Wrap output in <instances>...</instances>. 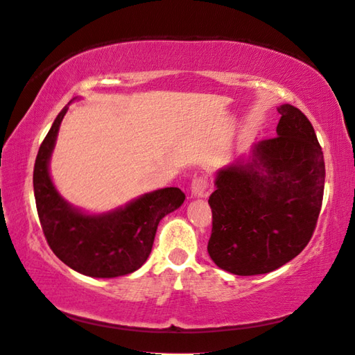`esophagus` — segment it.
<instances>
[{
  "instance_id": "1",
  "label": "esophagus",
  "mask_w": 355,
  "mask_h": 355,
  "mask_svg": "<svg viewBox=\"0 0 355 355\" xmlns=\"http://www.w3.org/2000/svg\"><path fill=\"white\" fill-rule=\"evenodd\" d=\"M190 190H191V195L195 198H204L207 195V190H209V178L205 175L195 176L191 180Z\"/></svg>"
}]
</instances>
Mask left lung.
I'll return each mask as SVG.
<instances>
[{
  "label": "left lung",
  "mask_w": 355,
  "mask_h": 355,
  "mask_svg": "<svg viewBox=\"0 0 355 355\" xmlns=\"http://www.w3.org/2000/svg\"><path fill=\"white\" fill-rule=\"evenodd\" d=\"M277 137L253 145L252 156L220 168L211 207L210 258L241 277L269 273L309 243L322 210L324 159L302 111L282 105Z\"/></svg>",
  "instance_id": "obj_1"
}]
</instances>
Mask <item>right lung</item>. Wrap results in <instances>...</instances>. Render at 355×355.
<instances>
[{
	"label": "right lung",
	"mask_w": 355,
	"mask_h": 355,
	"mask_svg": "<svg viewBox=\"0 0 355 355\" xmlns=\"http://www.w3.org/2000/svg\"><path fill=\"white\" fill-rule=\"evenodd\" d=\"M66 111L68 106L53 120L33 166V195L46 241L66 266L86 277L128 275L148 258L160 219L179 209L185 195L166 187L100 215H88L66 202L49 175V159Z\"/></svg>",
	"instance_id": "1"
}]
</instances>
